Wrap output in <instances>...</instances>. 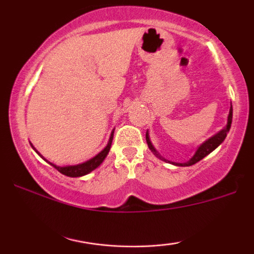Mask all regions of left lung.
<instances>
[{"mask_svg":"<svg viewBox=\"0 0 254 254\" xmlns=\"http://www.w3.org/2000/svg\"><path fill=\"white\" fill-rule=\"evenodd\" d=\"M232 118H233V107L230 106V110H229V115H228V122H227V127H224V129H222L220 131V132L216 133L215 136H212L211 138H209L208 141H205L204 143L200 145L199 148H198L196 154H194L193 156H192V159L190 160V161L185 162V164H177V162H172L173 165H177V166H192L194 164H197L198 161H200V160L204 159L208 154H210L212 150L216 149V148L220 145L222 142L224 141V138H226L227 133L229 132V129H230V125H232ZM145 139H147V143H148V147H149V149L153 151L154 154L157 157H160V159L165 160L164 157H161L157 154V151L155 150V148L153 147V144H151L150 139H149V136H148V132L145 133ZM165 161H167V160H165ZM170 162V161H168Z\"/></svg>","mask_w":254,"mask_h":254,"instance_id":"1","label":"left lung"}]
</instances>
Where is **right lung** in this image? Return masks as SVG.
<instances>
[{"instance_id": "right-lung-1", "label": "right lung", "mask_w": 254, "mask_h": 254, "mask_svg": "<svg viewBox=\"0 0 254 254\" xmlns=\"http://www.w3.org/2000/svg\"><path fill=\"white\" fill-rule=\"evenodd\" d=\"M112 138H113V132L111 133L109 143H107L106 147L104 148V150H101L100 153L98 154V155H95L94 157H93V159L88 160V161L83 162V164L75 165V166H66V167H58V166L54 165V164H50V162H49V164H50L51 166H54V167L56 168L58 172H61V173L64 174V176H66V177H72V178L82 177V176H84V174H88L89 172L94 171L95 168L98 167V166L101 165V162L104 161L105 157H106L107 154H109L111 144H112ZM32 148L34 149L33 145H32ZM34 150H36V149H34ZM37 153H38V151H37ZM38 154H39V153H38ZM39 155H40V154H39ZM40 156H42V155H40Z\"/></svg>"}]
</instances>
